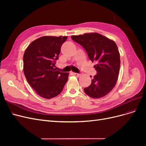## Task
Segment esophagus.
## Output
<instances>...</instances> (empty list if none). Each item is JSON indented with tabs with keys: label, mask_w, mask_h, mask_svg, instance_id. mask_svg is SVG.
<instances>
[{
	"label": "esophagus",
	"mask_w": 146,
	"mask_h": 146,
	"mask_svg": "<svg viewBox=\"0 0 146 146\" xmlns=\"http://www.w3.org/2000/svg\"><path fill=\"white\" fill-rule=\"evenodd\" d=\"M72 75L74 76H76V77H80L81 76L80 74H78V73H76V72H71Z\"/></svg>",
	"instance_id": "34e87169"
}]
</instances>
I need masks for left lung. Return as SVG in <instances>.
<instances>
[{
    "label": "left lung",
    "mask_w": 146,
    "mask_h": 146,
    "mask_svg": "<svg viewBox=\"0 0 146 146\" xmlns=\"http://www.w3.org/2000/svg\"><path fill=\"white\" fill-rule=\"evenodd\" d=\"M71 38L85 48L92 62L97 63L94 66L97 74L84 91L92 98H103L113 89L118 78L121 61L116 44L98 33L73 35Z\"/></svg>",
    "instance_id": "obj_1"
}]
</instances>
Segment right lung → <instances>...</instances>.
<instances>
[{"mask_svg":"<svg viewBox=\"0 0 146 146\" xmlns=\"http://www.w3.org/2000/svg\"><path fill=\"white\" fill-rule=\"evenodd\" d=\"M67 38L66 36L39 38L31 42L24 52L25 77L36 93L44 99L59 95L68 81V73L54 68L61 47Z\"/></svg>","mask_w":146,"mask_h":146,"instance_id":"1","label":"right lung"}]
</instances>
